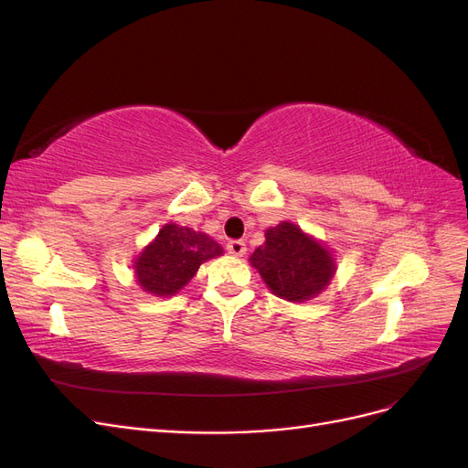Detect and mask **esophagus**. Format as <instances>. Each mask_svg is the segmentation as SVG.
I'll return each instance as SVG.
<instances>
[{
  "label": "esophagus",
  "mask_w": 468,
  "mask_h": 468,
  "mask_svg": "<svg viewBox=\"0 0 468 468\" xmlns=\"http://www.w3.org/2000/svg\"><path fill=\"white\" fill-rule=\"evenodd\" d=\"M226 250H229L230 256L242 258L246 253V244L242 242V239H232V242H229V246H226Z\"/></svg>",
  "instance_id": "obj_1"
}]
</instances>
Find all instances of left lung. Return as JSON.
<instances>
[{
	"mask_svg": "<svg viewBox=\"0 0 468 468\" xmlns=\"http://www.w3.org/2000/svg\"><path fill=\"white\" fill-rule=\"evenodd\" d=\"M250 263L269 291L289 303L314 299L335 275L332 250L289 220L265 230V242L251 253Z\"/></svg>",
	"mask_w": 468,
	"mask_h": 468,
	"instance_id": "1",
	"label": "left lung"
}]
</instances>
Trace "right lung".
Here are the masks:
<instances>
[{
  "label": "right lung",
  "mask_w": 468,
  "mask_h": 468,
  "mask_svg": "<svg viewBox=\"0 0 468 468\" xmlns=\"http://www.w3.org/2000/svg\"><path fill=\"white\" fill-rule=\"evenodd\" d=\"M222 253L224 250L205 232L167 222L134 258V279L144 292L174 296L197 275L205 261Z\"/></svg>",
  "instance_id": "right-lung-1"
}]
</instances>
